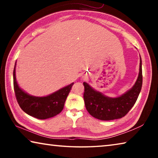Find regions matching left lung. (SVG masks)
<instances>
[{
    "mask_svg": "<svg viewBox=\"0 0 158 158\" xmlns=\"http://www.w3.org/2000/svg\"><path fill=\"white\" fill-rule=\"evenodd\" d=\"M85 108L93 117L102 121H111L124 117L135 105L142 86V68L140 57L139 73L133 87L120 97L108 98L84 82Z\"/></svg>",
    "mask_w": 158,
    "mask_h": 158,
    "instance_id": "left-lung-1",
    "label": "left lung"
}]
</instances>
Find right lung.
I'll return each instance as SVG.
<instances>
[{
	"label": "right lung",
	"instance_id": "right-lung-1",
	"mask_svg": "<svg viewBox=\"0 0 158 158\" xmlns=\"http://www.w3.org/2000/svg\"><path fill=\"white\" fill-rule=\"evenodd\" d=\"M15 66L16 63L13 71V83L16 99L21 109L30 116L41 120L60 114L74 83L46 97H35L27 94L19 87L16 81Z\"/></svg>",
	"mask_w": 158,
	"mask_h": 158
}]
</instances>
